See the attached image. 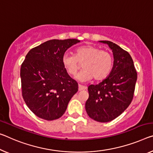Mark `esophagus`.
Wrapping results in <instances>:
<instances>
[{
	"instance_id": "esophagus-1",
	"label": "esophagus",
	"mask_w": 153,
	"mask_h": 153,
	"mask_svg": "<svg viewBox=\"0 0 153 153\" xmlns=\"http://www.w3.org/2000/svg\"><path fill=\"white\" fill-rule=\"evenodd\" d=\"M86 86H82V85H79V86H78V90H79V91H84V90H86Z\"/></svg>"
}]
</instances>
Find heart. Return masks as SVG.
<instances>
[{"mask_svg":"<svg viewBox=\"0 0 153 153\" xmlns=\"http://www.w3.org/2000/svg\"><path fill=\"white\" fill-rule=\"evenodd\" d=\"M62 64L68 74L75 76L83 64L84 69L77 76L80 82H88L94 78L102 80L110 74L113 66V57L107 50L93 45L80 47L75 54L65 53L62 56Z\"/></svg>","mask_w":153,"mask_h":153,"instance_id":"1","label":"heart"}]
</instances>
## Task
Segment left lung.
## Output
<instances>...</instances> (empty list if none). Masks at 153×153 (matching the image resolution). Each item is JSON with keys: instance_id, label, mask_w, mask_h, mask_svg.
<instances>
[{"instance_id": "8db88e82", "label": "left lung", "mask_w": 153, "mask_h": 153, "mask_svg": "<svg viewBox=\"0 0 153 153\" xmlns=\"http://www.w3.org/2000/svg\"><path fill=\"white\" fill-rule=\"evenodd\" d=\"M112 51L113 67L109 76L88 87L89 97L85 104L92 119L107 123L120 116L131 102L137 81V72L131 56L127 51L109 41H99Z\"/></svg>"}]
</instances>
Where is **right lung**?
<instances>
[{
  "label": "right lung",
  "instance_id": "obj_1",
  "mask_svg": "<svg viewBox=\"0 0 153 153\" xmlns=\"http://www.w3.org/2000/svg\"><path fill=\"white\" fill-rule=\"evenodd\" d=\"M79 42L75 39L49 40L26 54L20 69L22 97L38 117L46 120L61 117L78 91L77 82L63 67L62 56Z\"/></svg>",
  "mask_w": 153,
  "mask_h": 153
}]
</instances>
